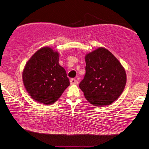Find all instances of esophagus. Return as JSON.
<instances>
[{"label":"esophagus","mask_w":149,"mask_h":149,"mask_svg":"<svg viewBox=\"0 0 149 149\" xmlns=\"http://www.w3.org/2000/svg\"><path fill=\"white\" fill-rule=\"evenodd\" d=\"M77 81L75 79H70V84L71 85H77Z\"/></svg>","instance_id":"esophagus-1"}]
</instances>
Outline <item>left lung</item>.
I'll list each match as a JSON object with an SVG mask.
<instances>
[{
    "label": "left lung",
    "instance_id": "1",
    "mask_svg": "<svg viewBox=\"0 0 149 149\" xmlns=\"http://www.w3.org/2000/svg\"><path fill=\"white\" fill-rule=\"evenodd\" d=\"M85 75L79 83L88 102L95 106L111 104L126 83L125 70L109 51L103 47L85 56Z\"/></svg>",
    "mask_w": 149,
    "mask_h": 149
}]
</instances>
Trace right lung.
Masks as SVG:
<instances>
[{
    "instance_id": "add662e5",
    "label": "right lung",
    "mask_w": 149,
    "mask_h": 149,
    "mask_svg": "<svg viewBox=\"0 0 149 149\" xmlns=\"http://www.w3.org/2000/svg\"><path fill=\"white\" fill-rule=\"evenodd\" d=\"M59 54L49 47L37 51L23 72V81L32 99L53 104L70 85L66 70L58 63Z\"/></svg>"
}]
</instances>
